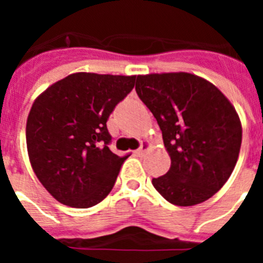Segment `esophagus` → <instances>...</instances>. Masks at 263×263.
Segmentation results:
<instances>
[{"instance_id": "34e87169", "label": "esophagus", "mask_w": 263, "mask_h": 263, "mask_svg": "<svg viewBox=\"0 0 263 263\" xmlns=\"http://www.w3.org/2000/svg\"><path fill=\"white\" fill-rule=\"evenodd\" d=\"M147 147H148V143L147 142H141V146H139V147L136 150V154L137 155H142L143 153H145L146 150H147Z\"/></svg>"}]
</instances>
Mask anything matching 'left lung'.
<instances>
[{"mask_svg": "<svg viewBox=\"0 0 263 263\" xmlns=\"http://www.w3.org/2000/svg\"><path fill=\"white\" fill-rule=\"evenodd\" d=\"M136 92L157 120L171 158L153 185L174 205L203 203L225 184L242 139L240 118L227 97L199 76H137Z\"/></svg>", "mask_w": 263, "mask_h": 263, "instance_id": "obj_1", "label": "left lung"}]
</instances>
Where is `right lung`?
I'll use <instances>...</instances> for the list:
<instances>
[{
  "instance_id": "right-lung-1",
  "label": "right lung",
  "mask_w": 263,
  "mask_h": 263,
  "mask_svg": "<svg viewBox=\"0 0 263 263\" xmlns=\"http://www.w3.org/2000/svg\"><path fill=\"white\" fill-rule=\"evenodd\" d=\"M136 76L79 72L34 101L26 142L39 182L58 201L89 208L103 201L126 157L110 152L106 121L134 88Z\"/></svg>"
}]
</instances>
